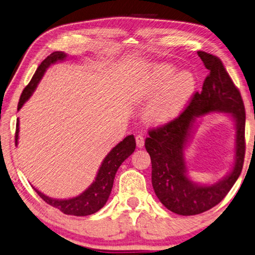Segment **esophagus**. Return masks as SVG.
<instances>
[{
	"label": "esophagus",
	"instance_id": "1",
	"mask_svg": "<svg viewBox=\"0 0 255 255\" xmlns=\"http://www.w3.org/2000/svg\"><path fill=\"white\" fill-rule=\"evenodd\" d=\"M136 143H137V147H139V148H141L143 146V143H145V139H143V137L141 135L136 136Z\"/></svg>",
	"mask_w": 255,
	"mask_h": 255
}]
</instances>
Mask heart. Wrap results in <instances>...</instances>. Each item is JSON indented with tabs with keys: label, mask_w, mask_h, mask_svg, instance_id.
Segmentation results:
<instances>
[{
	"label": "heart",
	"mask_w": 255,
	"mask_h": 255,
	"mask_svg": "<svg viewBox=\"0 0 255 255\" xmlns=\"http://www.w3.org/2000/svg\"><path fill=\"white\" fill-rule=\"evenodd\" d=\"M170 64L159 63L142 76L138 94L141 98H151L147 118L154 124H166L174 120L186 107L196 90V78L193 72L183 70L177 73Z\"/></svg>",
	"instance_id": "heart-1"
}]
</instances>
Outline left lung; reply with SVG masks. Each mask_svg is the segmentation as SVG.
Here are the masks:
<instances>
[{"label": "left lung", "instance_id": "obj_1", "mask_svg": "<svg viewBox=\"0 0 255 255\" xmlns=\"http://www.w3.org/2000/svg\"><path fill=\"white\" fill-rule=\"evenodd\" d=\"M210 73L201 92H195L184 112L164 126L152 128L145 147L151 160V184L166 208L179 215H196L211 210L228 195L242 172L245 155V108L240 91L216 55L198 51ZM228 112L236 120V163L226 178L212 185L192 182L186 174L183 150L196 117Z\"/></svg>", "mask_w": 255, "mask_h": 255}]
</instances>
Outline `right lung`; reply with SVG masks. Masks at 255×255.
<instances>
[{
    "label": "right lung",
    "instance_id": "right-lung-1",
    "mask_svg": "<svg viewBox=\"0 0 255 255\" xmlns=\"http://www.w3.org/2000/svg\"><path fill=\"white\" fill-rule=\"evenodd\" d=\"M67 58V54L62 51H55V52L48 55L40 66L36 69L35 73L32 77L29 85H27L22 95L20 97V101L17 105V110L24 105L25 101L30 98L32 92L35 90L41 78L43 77L44 72L51 64L57 61H63ZM18 138V119L16 120V130H15V143H17ZM136 148V141L132 135H129L123 141H120L117 146H115L109 154L106 156L103 164L97 174L95 182L88 187L85 192L81 193L73 198L69 200H53L49 196H45L44 194L39 192L38 195L47 203V204L53 206L67 215H75V216H87L91 215L94 213L98 212L101 207L107 203L112 188L114 185L115 175L117 173L119 166L123 164V161L130 156Z\"/></svg>",
    "mask_w": 255,
    "mask_h": 255
}]
</instances>
